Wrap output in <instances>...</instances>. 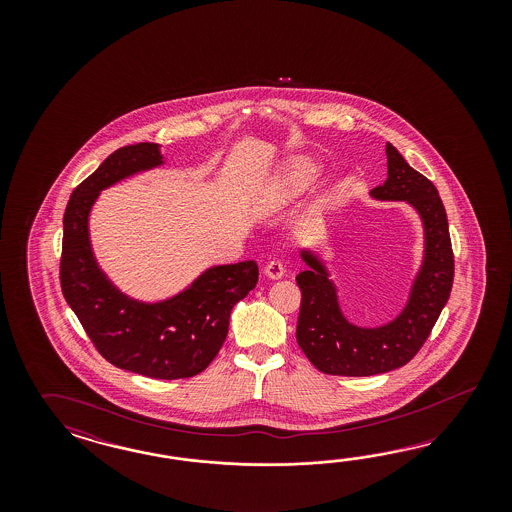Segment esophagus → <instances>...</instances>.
<instances>
[{
  "mask_svg": "<svg viewBox=\"0 0 512 512\" xmlns=\"http://www.w3.org/2000/svg\"><path fill=\"white\" fill-rule=\"evenodd\" d=\"M264 274H266L270 279L283 278V274H285V266H283V263H281L279 259H274V261H270V263L264 266Z\"/></svg>",
  "mask_w": 512,
  "mask_h": 512,
  "instance_id": "esophagus-1",
  "label": "esophagus"
}]
</instances>
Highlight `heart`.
<instances>
[{
  "mask_svg": "<svg viewBox=\"0 0 512 512\" xmlns=\"http://www.w3.org/2000/svg\"><path fill=\"white\" fill-rule=\"evenodd\" d=\"M319 176L317 163L306 155H291L279 167L274 182V195L279 202L293 201L313 186Z\"/></svg>",
  "mask_w": 512,
  "mask_h": 512,
  "instance_id": "b5f03b06",
  "label": "heart"
}]
</instances>
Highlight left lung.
I'll list each match as a JSON object with an SVG mask.
<instances>
[{
    "mask_svg": "<svg viewBox=\"0 0 512 512\" xmlns=\"http://www.w3.org/2000/svg\"><path fill=\"white\" fill-rule=\"evenodd\" d=\"M387 169V182L370 191L372 199L407 202L419 214L424 229L419 272L403 310L392 321L379 326L351 323L341 311L338 287L325 261L313 249H300L308 268L296 276L302 291L296 341L311 364L328 375L368 377L402 368L419 353L449 300L454 255L441 197L390 142Z\"/></svg>",
    "mask_w": 512,
    "mask_h": 512,
    "instance_id": "left-lung-1",
    "label": "left lung"
}]
</instances>
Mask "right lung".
<instances>
[{"mask_svg": "<svg viewBox=\"0 0 512 512\" xmlns=\"http://www.w3.org/2000/svg\"><path fill=\"white\" fill-rule=\"evenodd\" d=\"M165 163L161 146L139 142L110 154L73 191L63 214L60 279L93 345L120 370L152 379L193 377L216 358L236 302L255 289V261L217 264L178 295L142 302L122 293L95 259L90 214L103 189Z\"/></svg>", "mask_w": 512, "mask_h": 512, "instance_id": "right-lung-1", "label": "right lung"}]
</instances>
